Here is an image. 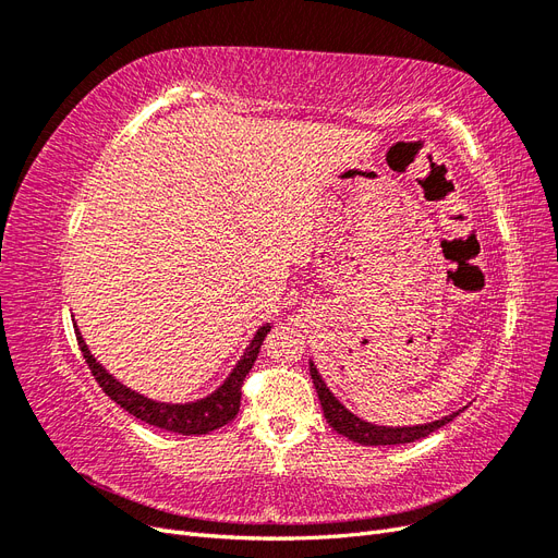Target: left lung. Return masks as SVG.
Listing matches in <instances>:
<instances>
[{
  "label": "left lung",
  "instance_id": "1",
  "mask_svg": "<svg viewBox=\"0 0 558 558\" xmlns=\"http://www.w3.org/2000/svg\"><path fill=\"white\" fill-rule=\"evenodd\" d=\"M310 375L314 381V388L320 400V410H324V416L330 424L332 430H337L340 435L349 437V440L365 445V447H386V445H408L414 440H421L430 433H435L437 428L447 426L449 421H453L459 416L465 408H461L459 412H451L442 418L428 421V424H416V426H377L369 424V421L356 416L353 412H349L344 404L335 398V393L328 388V384L324 381V377L318 375V369L314 365V361H310Z\"/></svg>",
  "mask_w": 558,
  "mask_h": 558
}]
</instances>
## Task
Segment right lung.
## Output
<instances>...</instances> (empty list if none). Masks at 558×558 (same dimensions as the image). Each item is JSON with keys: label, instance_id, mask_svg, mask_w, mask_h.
Masks as SVG:
<instances>
[{"label": "right lung", "instance_id": "1", "mask_svg": "<svg viewBox=\"0 0 558 558\" xmlns=\"http://www.w3.org/2000/svg\"><path fill=\"white\" fill-rule=\"evenodd\" d=\"M74 330L90 373L95 375L97 384L102 386V391L116 404H121L125 412L137 416L148 426H156L179 435H207L216 428L230 424V421L238 416L240 400H242V381L248 375L253 363H256L260 344L267 337V332L272 330V324H263L256 330V335L251 337L248 347L244 349L240 361L234 363V367L230 369V375L223 379L221 386H216L209 396L191 400V402H165V400H154L140 391H134V388L125 386L121 379H116L109 369L93 356L76 326V320H74Z\"/></svg>", "mask_w": 558, "mask_h": 558}]
</instances>
